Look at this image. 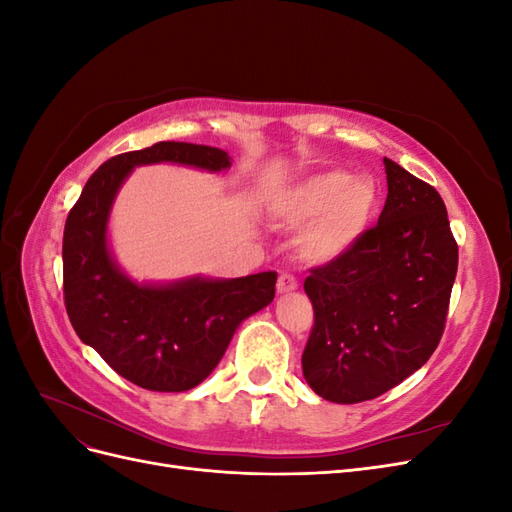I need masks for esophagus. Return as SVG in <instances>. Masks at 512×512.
Returning a JSON list of instances; mask_svg holds the SVG:
<instances>
[{"instance_id": "1", "label": "esophagus", "mask_w": 512, "mask_h": 512, "mask_svg": "<svg viewBox=\"0 0 512 512\" xmlns=\"http://www.w3.org/2000/svg\"><path fill=\"white\" fill-rule=\"evenodd\" d=\"M297 288H299V282H297V277H294V275L282 273L280 277H277V292L286 294V292H292V290H297Z\"/></svg>"}]
</instances>
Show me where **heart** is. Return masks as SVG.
Returning <instances> with one entry per match:
<instances>
[{"instance_id": "obj_1", "label": "heart", "mask_w": 512, "mask_h": 512, "mask_svg": "<svg viewBox=\"0 0 512 512\" xmlns=\"http://www.w3.org/2000/svg\"><path fill=\"white\" fill-rule=\"evenodd\" d=\"M378 207L376 179L333 168L294 185L280 200L275 215L288 228H303L301 256L324 265L352 250L374 222Z\"/></svg>"}]
</instances>
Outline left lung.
I'll list each match as a JSON object with an SVG mask.
<instances>
[{
    "label": "left lung",
    "mask_w": 512,
    "mask_h": 512,
    "mask_svg": "<svg viewBox=\"0 0 512 512\" xmlns=\"http://www.w3.org/2000/svg\"><path fill=\"white\" fill-rule=\"evenodd\" d=\"M378 224L352 250L309 271L314 327L303 376L333 404H359L421 369L444 333L457 243L433 185L384 158Z\"/></svg>",
    "instance_id": "1"
}]
</instances>
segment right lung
<instances>
[{"instance_id":"right-lung-1","label":"right lung","mask_w":512,"mask_h":512,"mask_svg":"<svg viewBox=\"0 0 512 512\" xmlns=\"http://www.w3.org/2000/svg\"><path fill=\"white\" fill-rule=\"evenodd\" d=\"M175 162L218 173L222 149L162 141L106 160L89 177L64 228V301L81 342L119 376L147 391L181 393L222 361L239 324L275 297L277 273L237 280L190 277L175 284H136L106 243V224L121 183L134 166Z\"/></svg>"}]
</instances>
